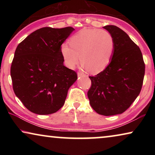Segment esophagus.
Masks as SVG:
<instances>
[{"instance_id":"34e87169","label":"esophagus","mask_w":155,"mask_h":155,"mask_svg":"<svg viewBox=\"0 0 155 155\" xmlns=\"http://www.w3.org/2000/svg\"><path fill=\"white\" fill-rule=\"evenodd\" d=\"M78 77H82V76H84V75L82 73H81V72H78Z\"/></svg>"}]
</instances>
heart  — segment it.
<instances>
[{
  "label": "heart",
  "mask_w": 155,
  "mask_h": 155,
  "mask_svg": "<svg viewBox=\"0 0 155 155\" xmlns=\"http://www.w3.org/2000/svg\"><path fill=\"white\" fill-rule=\"evenodd\" d=\"M70 45L63 44L61 53L65 64L74 68L79 62L91 74L103 71L113 56L115 41L111 34L99 29H82L70 39Z\"/></svg>",
  "instance_id": "obj_1"
}]
</instances>
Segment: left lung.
<instances>
[{
	"label": "left lung",
	"mask_w": 155,
	"mask_h": 155,
	"mask_svg": "<svg viewBox=\"0 0 155 155\" xmlns=\"http://www.w3.org/2000/svg\"><path fill=\"white\" fill-rule=\"evenodd\" d=\"M113 36L115 47L108 66L94 77L87 92L91 107L103 116L120 114L138 96L145 75V63L140 48L119 27H103Z\"/></svg>",
	"instance_id": "1"
}]
</instances>
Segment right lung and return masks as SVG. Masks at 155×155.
I'll use <instances>...</instances> for the list:
<instances>
[{"label": "right lung", "mask_w": 155, "mask_h": 155, "mask_svg": "<svg viewBox=\"0 0 155 155\" xmlns=\"http://www.w3.org/2000/svg\"><path fill=\"white\" fill-rule=\"evenodd\" d=\"M75 30L43 27L18 44L10 75L15 94L27 109L39 115L58 111L77 73L63 65L61 47Z\"/></svg>", "instance_id": "obj_1"}]
</instances>
